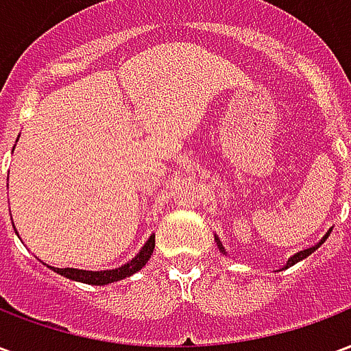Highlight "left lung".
I'll return each instance as SVG.
<instances>
[{
    "mask_svg": "<svg viewBox=\"0 0 351 351\" xmlns=\"http://www.w3.org/2000/svg\"><path fill=\"white\" fill-rule=\"evenodd\" d=\"M329 233H331V229H329ZM329 233H327V235L324 237V241H319V243H317L316 246H312V248H306V250L297 252V254H295L293 258H289V261H287V263H286V269H287V267H291V265L297 263V261H301V259H304V258H306V256H310V254H312V252H314V250H317V248H319V246H322V244L325 243V239L329 237ZM216 241H218V239H216ZM218 246H220V250L223 252V248H221V243H220V241H218ZM223 254H226V252H223Z\"/></svg>",
    "mask_w": 351,
    "mask_h": 351,
    "instance_id": "obj_1",
    "label": "left lung"
}]
</instances>
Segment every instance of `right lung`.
<instances>
[{
  "instance_id": "right-lung-1",
  "label": "right lung",
  "mask_w": 351,
  "mask_h": 351,
  "mask_svg": "<svg viewBox=\"0 0 351 351\" xmlns=\"http://www.w3.org/2000/svg\"><path fill=\"white\" fill-rule=\"evenodd\" d=\"M154 246H156V235H152L146 241V244L143 246V250L138 252L137 256L131 259L130 263L122 265V267H118V269H108V271H84V269H71V267H65V269L50 267V269H54V271L60 272V274H64L65 278L84 282V284H93V286H105V284L128 278L131 274H135L137 271H141L146 265V261L150 259V256H152Z\"/></svg>"
}]
</instances>
